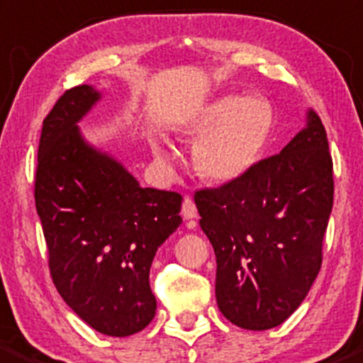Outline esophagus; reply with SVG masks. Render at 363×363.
I'll return each mask as SVG.
<instances>
[{
  "label": "esophagus",
  "mask_w": 363,
  "mask_h": 363,
  "mask_svg": "<svg viewBox=\"0 0 363 363\" xmlns=\"http://www.w3.org/2000/svg\"><path fill=\"white\" fill-rule=\"evenodd\" d=\"M182 215H183V218H185V220H192V218H196V216H197V208H196V204H194V201L190 199V197H185V199H183Z\"/></svg>",
  "instance_id": "obj_1"
}]
</instances>
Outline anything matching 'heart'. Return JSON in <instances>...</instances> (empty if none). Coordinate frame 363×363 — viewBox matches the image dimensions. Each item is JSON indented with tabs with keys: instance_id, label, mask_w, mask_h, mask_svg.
<instances>
[{
	"instance_id": "heart-1",
	"label": "heart",
	"mask_w": 363,
	"mask_h": 363,
	"mask_svg": "<svg viewBox=\"0 0 363 363\" xmlns=\"http://www.w3.org/2000/svg\"><path fill=\"white\" fill-rule=\"evenodd\" d=\"M272 108L260 96H225L208 103L183 124V133L197 140L194 164L204 180L227 185L245 177L262 155L272 133ZM155 160L173 169L174 154L162 138L152 141Z\"/></svg>"
}]
</instances>
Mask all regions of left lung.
<instances>
[{
	"label": "left lung",
	"instance_id": "8db88e82",
	"mask_svg": "<svg viewBox=\"0 0 363 363\" xmlns=\"http://www.w3.org/2000/svg\"><path fill=\"white\" fill-rule=\"evenodd\" d=\"M216 257V304L246 330L278 327L302 304L321 267L334 203L328 141L320 117L239 180L194 196Z\"/></svg>",
	"mask_w": 363,
	"mask_h": 363
}]
</instances>
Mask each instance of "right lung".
<instances>
[{
  "label": "right lung",
  "mask_w": 363,
  "mask_h": 363,
  "mask_svg": "<svg viewBox=\"0 0 363 363\" xmlns=\"http://www.w3.org/2000/svg\"><path fill=\"white\" fill-rule=\"evenodd\" d=\"M103 98L78 85L43 121L35 178L54 285L94 330L127 337L155 316L150 267L180 227L182 196L143 189L108 152L89 143L78 122Z\"/></svg>",
  "instance_id": "add662e5"
}]
</instances>
